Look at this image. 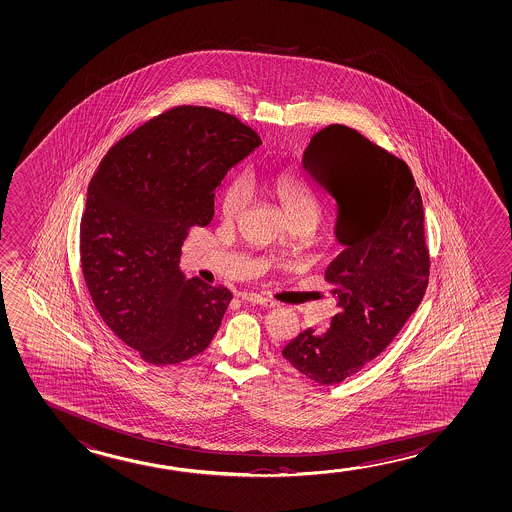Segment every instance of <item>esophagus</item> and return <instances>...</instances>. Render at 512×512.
Returning <instances> with one entry per match:
<instances>
[{"label": "esophagus", "mask_w": 512, "mask_h": 512, "mask_svg": "<svg viewBox=\"0 0 512 512\" xmlns=\"http://www.w3.org/2000/svg\"><path fill=\"white\" fill-rule=\"evenodd\" d=\"M242 300H247V302H251V304H256V306L261 307H275L274 300H270V298L261 297V295H258V293H247V291H244L242 295Z\"/></svg>", "instance_id": "obj_1"}]
</instances>
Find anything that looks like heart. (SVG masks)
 Returning a JSON list of instances; mask_svg holds the SVG:
<instances>
[{
	"instance_id": "obj_1",
	"label": "heart",
	"mask_w": 512,
	"mask_h": 512,
	"mask_svg": "<svg viewBox=\"0 0 512 512\" xmlns=\"http://www.w3.org/2000/svg\"><path fill=\"white\" fill-rule=\"evenodd\" d=\"M263 189L272 196L283 208L284 215L288 221L295 222L300 219H311L316 221L318 215V203L314 198L313 191L309 185L293 171H274L263 178H256L252 175L249 182H258ZM249 189L244 178L231 180L221 194V212L224 219L235 221L238 215L242 214L245 203H247Z\"/></svg>"
}]
</instances>
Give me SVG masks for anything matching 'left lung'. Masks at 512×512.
Segmentation results:
<instances>
[{"label": "left lung", "mask_w": 512, "mask_h": 512, "mask_svg": "<svg viewBox=\"0 0 512 512\" xmlns=\"http://www.w3.org/2000/svg\"><path fill=\"white\" fill-rule=\"evenodd\" d=\"M302 168L334 208L343 252L328 265L337 313L321 334L300 332L283 357L321 385L359 373L415 313L426 293L424 208L406 162L344 125L318 130Z\"/></svg>", "instance_id": "left-lung-1"}]
</instances>
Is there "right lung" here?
<instances>
[{"instance_id": "add662e5", "label": "right lung", "mask_w": 512, "mask_h": 512, "mask_svg": "<svg viewBox=\"0 0 512 512\" xmlns=\"http://www.w3.org/2000/svg\"><path fill=\"white\" fill-rule=\"evenodd\" d=\"M261 145L235 116L180 106L118 141L88 185L84 281L107 327L141 359L168 366L214 339L231 291L187 279L182 245L214 217L215 189Z\"/></svg>"}]
</instances>
